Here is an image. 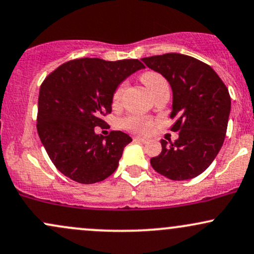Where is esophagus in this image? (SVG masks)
Returning <instances> with one entry per match:
<instances>
[{
  "mask_svg": "<svg viewBox=\"0 0 254 254\" xmlns=\"http://www.w3.org/2000/svg\"><path fill=\"white\" fill-rule=\"evenodd\" d=\"M135 141H137V142H141V143H147L148 142V139L147 138H143V137H135Z\"/></svg>",
  "mask_w": 254,
  "mask_h": 254,
  "instance_id": "1",
  "label": "esophagus"
}]
</instances>
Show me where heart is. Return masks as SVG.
<instances>
[{
    "label": "heart",
    "mask_w": 254,
    "mask_h": 254,
    "mask_svg": "<svg viewBox=\"0 0 254 254\" xmlns=\"http://www.w3.org/2000/svg\"><path fill=\"white\" fill-rule=\"evenodd\" d=\"M142 82L145 84L150 93H153L154 90L159 88L162 84H166L165 78L160 74L154 71H147L144 72L141 76ZM125 90V84L122 83L117 89L113 93L112 101L115 105H118L122 101ZM123 127L125 129L133 131L136 133H141V135H148L154 129V121L150 118H144V117H129L123 121Z\"/></svg>",
    "instance_id": "heart-1"
}]
</instances>
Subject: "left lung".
Wrapping results in <instances>:
<instances>
[{
	"instance_id": "1",
	"label": "left lung",
	"mask_w": 254,
	"mask_h": 254,
	"mask_svg": "<svg viewBox=\"0 0 254 254\" xmlns=\"http://www.w3.org/2000/svg\"><path fill=\"white\" fill-rule=\"evenodd\" d=\"M148 68L170 83L171 117L176 142L161 139L162 151L150 159L151 167L171 180H189L203 173L222 147L230 113L226 84L208 64L182 54L142 58Z\"/></svg>"
}]
</instances>
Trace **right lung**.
I'll return each mask as SVG.
<instances>
[{"instance_id": "obj_1", "label": "right lung", "mask_w": 254, "mask_h": 254, "mask_svg": "<svg viewBox=\"0 0 254 254\" xmlns=\"http://www.w3.org/2000/svg\"><path fill=\"white\" fill-rule=\"evenodd\" d=\"M144 65L138 60L109 62L80 58L58 66L44 80L38 99L37 130L57 170L74 182H103L118 167L127 133L104 137L95 127L112 110V98L127 77Z\"/></svg>"}]
</instances>
